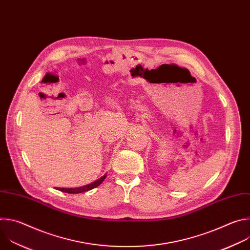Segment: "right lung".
I'll use <instances>...</instances> for the list:
<instances>
[{
  "instance_id": "right-lung-1",
  "label": "right lung",
  "mask_w": 250,
  "mask_h": 250,
  "mask_svg": "<svg viewBox=\"0 0 250 250\" xmlns=\"http://www.w3.org/2000/svg\"><path fill=\"white\" fill-rule=\"evenodd\" d=\"M106 177V175L104 174L103 177H101L100 179H98L97 181L91 183V184H88V185H85L83 187H79V188H57V190L61 191V192H65V193H68V194H79V193H83V192H87V191H90L96 187H98L99 185H101L103 183V181L104 180V178Z\"/></svg>"
}]
</instances>
